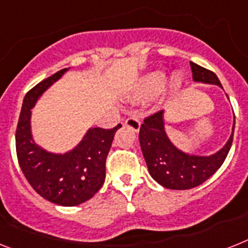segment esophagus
I'll use <instances>...</instances> for the list:
<instances>
[{"instance_id":"1","label":"esophagus","mask_w":248,"mask_h":248,"mask_svg":"<svg viewBox=\"0 0 248 248\" xmlns=\"http://www.w3.org/2000/svg\"><path fill=\"white\" fill-rule=\"evenodd\" d=\"M124 126L132 128L134 131H139V128H140V120L138 117H135V116H131V117L126 118Z\"/></svg>"}]
</instances>
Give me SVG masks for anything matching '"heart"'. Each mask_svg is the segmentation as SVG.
Segmentation results:
<instances>
[{"instance_id":"b5f03b06","label":"heart","mask_w":248,"mask_h":248,"mask_svg":"<svg viewBox=\"0 0 248 248\" xmlns=\"http://www.w3.org/2000/svg\"><path fill=\"white\" fill-rule=\"evenodd\" d=\"M182 78L181 76H173L170 80V89H178ZM167 84V75L162 71H155L144 78L141 84V94L144 96H154L164 89Z\"/></svg>"}]
</instances>
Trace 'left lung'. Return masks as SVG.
Segmentation results:
<instances>
[{
    "label": "left lung",
    "instance_id": "8db88e82",
    "mask_svg": "<svg viewBox=\"0 0 248 248\" xmlns=\"http://www.w3.org/2000/svg\"><path fill=\"white\" fill-rule=\"evenodd\" d=\"M195 81L215 84L222 88L214 72L190 62ZM233 132L222 150L210 156L188 155L173 146L164 131L163 110L144 118L139 140L150 176L163 187L170 190H190L210 178L220 168L232 146Z\"/></svg>",
    "mask_w": 248,
    "mask_h": 248
}]
</instances>
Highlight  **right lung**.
<instances>
[{"mask_svg": "<svg viewBox=\"0 0 248 248\" xmlns=\"http://www.w3.org/2000/svg\"><path fill=\"white\" fill-rule=\"evenodd\" d=\"M67 68L60 70L26 93L16 127V154L30 186L46 200L62 206L82 204L99 191L106 180V160L113 141V128L94 127L72 152L63 155L47 153L33 142L30 109L37 99Z\"/></svg>", "mask_w": 248, "mask_h": 248, "instance_id": "right-lung-1", "label": "right lung"}]
</instances>
